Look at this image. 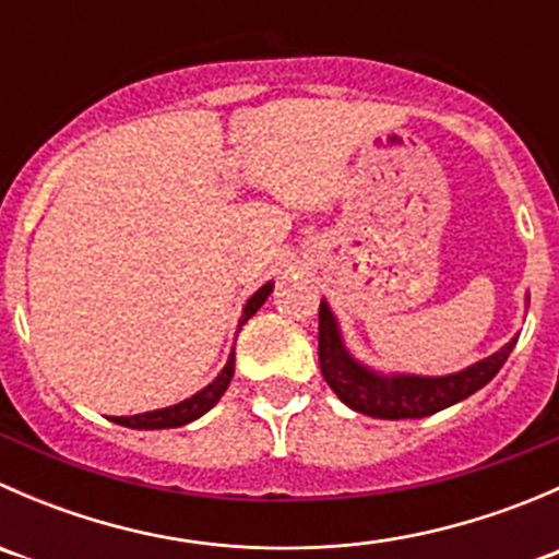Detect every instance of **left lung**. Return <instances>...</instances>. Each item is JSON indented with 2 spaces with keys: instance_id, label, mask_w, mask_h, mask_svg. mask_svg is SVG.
<instances>
[{
  "instance_id": "left-lung-1",
  "label": "left lung",
  "mask_w": 559,
  "mask_h": 559,
  "mask_svg": "<svg viewBox=\"0 0 559 559\" xmlns=\"http://www.w3.org/2000/svg\"><path fill=\"white\" fill-rule=\"evenodd\" d=\"M514 346L516 337L492 357L452 376H381L346 352L330 306L324 300L319 306L321 376L348 408L376 419H421L471 397L498 376Z\"/></svg>"
}]
</instances>
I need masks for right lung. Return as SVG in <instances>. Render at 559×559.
<instances>
[{
    "mask_svg": "<svg viewBox=\"0 0 559 559\" xmlns=\"http://www.w3.org/2000/svg\"><path fill=\"white\" fill-rule=\"evenodd\" d=\"M270 292H273V284H264L262 289L253 292L251 300L246 302L243 316H240V324H246V321L264 306V300H267ZM233 373H235V352L229 354L227 365H224L222 373L216 376V381H213V384H207L202 392L191 394V397L183 400V403L170 405V408L148 411V414H138V416H112V421H116V425H123V427H132V430H167V427H183V425H189V421L200 419L205 411H211L213 405L222 400V394L227 392L229 381H233Z\"/></svg>",
    "mask_w": 559,
    "mask_h": 559,
    "instance_id": "right-lung-1",
    "label": "right lung"
}]
</instances>
